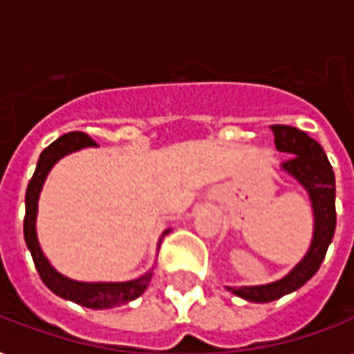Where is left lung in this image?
Listing matches in <instances>:
<instances>
[{"label": "left lung", "instance_id": "1", "mask_svg": "<svg viewBox=\"0 0 354 354\" xmlns=\"http://www.w3.org/2000/svg\"><path fill=\"white\" fill-rule=\"evenodd\" d=\"M275 149L290 154L283 171L296 178L307 189L314 211V235L305 257L283 279L261 286H226L235 296L253 303H268L301 288L322 266L336 230L335 171L322 145L299 128L272 124Z\"/></svg>", "mask_w": 354, "mask_h": 354}]
</instances>
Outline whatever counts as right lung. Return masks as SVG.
I'll return each mask as SVG.
<instances>
[{
  "label": "right lung",
  "instance_id": "right-lung-1",
  "mask_svg": "<svg viewBox=\"0 0 354 354\" xmlns=\"http://www.w3.org/2000/svg\"><path fill=\"white\" fill-rule=\"evenodd\" d=\"M84 147H95V141L86 136L84 132H69L64 133L57 141H53L38 158L36 171L30 178L25 193V218H24V236L29 248L35 266L40 274V279L44 285L57 296L69 299V301L79 303L88 308H113L124 303L132 301L147 290L150 283L152 272H147L145 275L133 281H124V283H82V281H73L66 275L58 274L53 268L49 261L41 252L40 242L36 236V213H38V198L40 191L44 187L47 174L53 169L60 158L71 154L75 150L84 149ZM171 232L165 230L163 235ZM161 235V236H163Z\"/></svg>",
  "mask_w": 354,
  "mask_h": 354
}]
</instances>
